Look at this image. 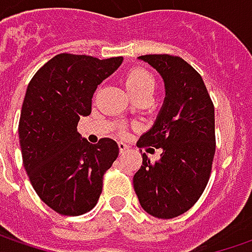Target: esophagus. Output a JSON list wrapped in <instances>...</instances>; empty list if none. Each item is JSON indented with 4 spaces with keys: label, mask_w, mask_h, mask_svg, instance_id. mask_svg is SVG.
<instances>
[{
    "label": "esophagus",
    "mask_w": 252,
    "mask_h": 252,
    "mask_svg": "<svg viewBox=\"0 0 252 252\" xmlns=\"http://www.w3.org/2000/svg\"><path fill=\"white\" fill-rule=\"evenodd\" d=\"M127 150H129V146L126 143H123V141H119V151H121L122 154L126 153Z\"/></svg>",
    "instance_id": "obj_1"
}]
</instances>
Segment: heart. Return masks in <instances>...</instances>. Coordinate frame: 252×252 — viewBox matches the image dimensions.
I'll return each instance as SVG.
<instances>
[{"mask_svg": "<svg viewBox=\"0 0 252 252\" xmlns=\"http://www.w3.org/2000/svg\"><path fill=\"white\" fill-rule=\"evenodd\" d=\"M125 85L136 99L141 96H153L156 90V78L147 68L133 67L125 77Z\"/></svg>", "mask_w": 252, "mask_h": 252, "instance_id": "obj_1", "label": "heart"}]
</instances>
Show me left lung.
I'll use <instances>...</instances> for the list:
<instances>
[{"label": "left lung", "instance_id": "1", "mask_svg": "<svg viewBox=\"0 0 252 252\" xmlns=\"http://www.w3.org/2000/svg\"><path fill=\"white\" fill-rule=\"evenodd\" d=\"M139 59L161 74L165 99L154 126L137 141L140 149H161L160 160L151 162L143 153L133 185L149 215L177 218L198 202L210 178L216 151L215 106L200 74L182 57L146 54Z\"/></svg>", "mask_w": 252, "mask_h": 252}]
</instances>
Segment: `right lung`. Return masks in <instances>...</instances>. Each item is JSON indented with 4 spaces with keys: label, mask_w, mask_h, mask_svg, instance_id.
I'll return each mask as SVG.
<instances>
[{
    "label": "right lung",
    "mask_w": 252,
    "mask_h": 252,
    "mask_svg": "<svg viewBox=\"0 0 252 252\" xmlns=\"http://www.w3.org/2000/svg\"><path fill=\"white\" fill-rule=\"evenodd\" d=\"M122 62L60 53L28 85L18 127L24 167L39 198L63 216H80L96 205L103 175L119 156L116 141L103 137L91 144L77 125L91 113L96 87Z\"/></svg>",
    "instance_id": "1"
}]
</instances>
